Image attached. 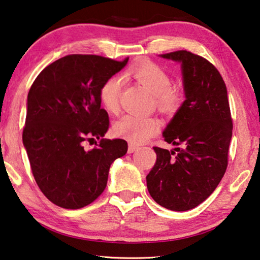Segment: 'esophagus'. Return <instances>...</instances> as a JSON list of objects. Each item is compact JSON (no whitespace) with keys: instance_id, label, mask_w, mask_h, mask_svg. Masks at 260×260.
Here are the masks:
<instances>
[{"instance_id":"esophagus-1","label":"esophagus","mask_w":260,"mask_h":260,"mask_svg":"<svg viewBox=\"0 0 260 260\" xmlns=\"http://www.w3.org/2000/svg\"><path fill=\"white\" fill-rule=\"evenodd\" d=\"M139 148L138 146H135L134 144H129L128 145V153H133V152H135L136 150H138Z\"/></svg>"}]
</instances>
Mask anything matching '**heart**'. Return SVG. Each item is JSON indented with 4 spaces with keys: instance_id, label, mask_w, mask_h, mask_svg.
I'll use <instances>...</instances> for the list:
<instances>
[{
    "instance_id": "heart-1",
    "label": "heart",
    "mask_w": 260,
    "mask_h": 260,
    "mask_svg": "<svg viewBox=\"0 0 260 260\" xmlns=\"http://www.w3.org/2000/svg\"><path fill=\"white\" fill-rule=\"evenodd\" d=\"M126 77L136 82L153 94V102L159 112L171 116L179 109L182 93L171 86L172 79L165 70L152 61L143 60L134 63L126 70ZM122 81L119 76L107 78L100 88V100L105 109L110 114L120 110ZM159 122L152 117H138L127 115L114 125V133L129 141L131 144H142L158 132Z\"/></svg>"
}]
</instances>
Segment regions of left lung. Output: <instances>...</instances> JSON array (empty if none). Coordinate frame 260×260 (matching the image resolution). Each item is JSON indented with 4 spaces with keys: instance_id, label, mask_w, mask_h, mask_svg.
I'll return each mask as SVG.
<instances>
[{
    "instance_id": "obj_1",
    "label": "left lung",
    "mask_w": 260,
    "mask_h": 260,
    "mask_svg": "<svg viewBox=\"0 0 260 260\" xmlns=\"http://www.w3.org/2000/svg\"><path fill=\"white\" fill-rule=\"evenodd\" d=\"M182 62L186 100L164 132L175 151L153 146L157 160L146 176L152 199L185 211L199 206L223 178L229 164L233 122L228 89L214 64L186 50L161 54Z\"/></svg>"
}]
</instances>
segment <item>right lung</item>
<instances>
[{
	"instance_id": "add662e5",
	"label": "right lung",
	"mask_w": 260,
	"mask_h": 260,
	"mask_svg": "<svg viewBox=\"0 0 260 260\" xmlns=\"http://www.w3.org/2000/svg\"><path fill=\"white\" fill-rule=\"evenodd\" d=\"M95 54H69L40 73L27 98L22 131L30 168L42 193L54 205L79 209L105 191L110 165L127 152L125 140L103 139L109 128L100 88L126 66ZM98 138L92 149L85 142Z\"/></svg>"
}]
</instances>
